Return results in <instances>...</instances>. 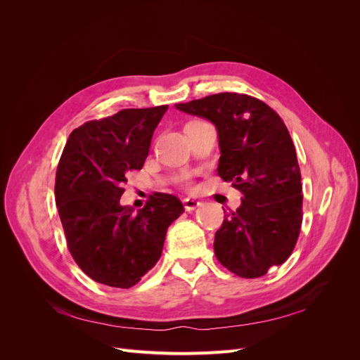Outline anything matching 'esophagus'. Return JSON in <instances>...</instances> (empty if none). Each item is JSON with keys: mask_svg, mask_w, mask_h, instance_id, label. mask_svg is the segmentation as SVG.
<instances>
[{"mask_svg": "<svg viewBox=\"0 0 360 360\" xmlns=\"http://www.w3.org/2000/svg\"><path fill=\"white\" fill-rule=\"evenodd\" d=\"M183 204H184V210H186V212H193L195 209H198V207L201 205V202H200V201H197V200H192V198L183 200Z\"/></svg>", "mask_w": 360, "mask_h": 360, "instance_id": "1", "label": "esophagus"}]
</instances>
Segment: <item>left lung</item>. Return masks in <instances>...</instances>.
<instances>
[{"label": "left lung", "mask_w": 360, "mask_h": 360, "mask_svg": "<svg viewBox=\"0 0 360 360\" xmlns=\"http://www.w3.org/2000/svg\"><path fill=\"white\" fill-rule=\"evenodd\" d=\"M176 108L217 130V174L243 193L214 234L219 263L242 278H259L285 263L302 225V177L296 148L281 117L255 97L219 93Z\"/></svg>", "instance_id": "left-lung-1"}]
</instances>
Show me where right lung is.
<instances>
[{
	"label": "right lung",
	"mask_w": 360,
	"mask_h": 360,
	"mask_svg": "<svg viewBox=\"0 0 360 360\" xmlns=\"http://www.w3.org/2000/svg\"><path fill=\"white\" fill-rule=\"evenodd\" d=\"M168 106L123 110L70 134L57 168L56 204L76 264L93 281L130 288L155 267L168 226L184 212L169 193L144 209L122 205L126 174L141 169Z\"/></svg>",
	"instance_id": "1"
}]
</instances>
